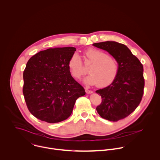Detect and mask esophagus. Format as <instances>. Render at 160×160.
<instances>
[{
  "instance_id": "34e87169",
  "label": "esophagus",
  "mask_w": 160,
  "mask_h": 160,
  "mask_svg": "<svg viewBox=\"0 0 160 160\" xmlns=\"http://www.w3.org/2000/svg\"><path fill=\"white\" fill-rule=\"evenodd\" d=\"M85 92H86V93H87V94H88L93 93V91H92V90H89V89H88L87 88H85Z\"/></svg>"
}]
</instances>
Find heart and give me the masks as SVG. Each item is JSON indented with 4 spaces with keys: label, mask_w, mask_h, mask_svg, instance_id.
Instances as JSON below:
<instances>
[{
    "label": "heart",
    "mask_w": 160,
    "mask_h": 160,
    "mask_svg": "<svg viewBox=\"0 0 160 160\" xmlns=\"http://www.w3.org/2000/svg\"><path fill=\"white\" fill-rule=\"evenodd\" d=\"M85 56V60L92 63L88 69L90 75L85 80V83L90 85L98 84L100 87H105L115 80L118 73V64L113 58L94 48L88 49ZM68 68L75 78H80L86 73L82 61L77 54L70 59Z\"/></svg>",
    "instance_id": "1"
}]
</instances>
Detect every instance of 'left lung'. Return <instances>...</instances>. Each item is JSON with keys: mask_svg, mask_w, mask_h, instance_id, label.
Returning <instances> with one entry per match:
<instances>
[{"mask_svg": "<svg viewBox=\"0 0 160 160\" xmlns=\"http://www.w3.org/2000/svg\"><path fill=\"white\" fill-rule=\"evenodd\" d=\"M92 45L108 52L118 64V73L114 82L96 91L102 99L96 108L99 115L107 120L117 122L128 117L142 100L144 87L143 66L124 44L106 41Z\"/></svg>", "mask_w": 160, "mask_h": 160, "instance_id": "1", "label": "left lung"}]
</instances>
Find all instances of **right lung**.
I'll use <instances>...</instances> for the list:
<instances>
[{
  "mask_svg": "<svg viewBox=\"0 0 160 160\" xmlns=\"http://www.w3.org/2000/svg\"><path fill=\"white\" fill-rule=\"evenodd\" d=\"M76 49L56 48L40 51L27 62L22 88L30 112L50 123L65 120L85 89L72 77L68 62Z\"/></svg>",
  "mask_w": 160,
  "mask_h": 160,
  "instance_id": "add662e5",
  "label": "right lung"
}]
</instances>
